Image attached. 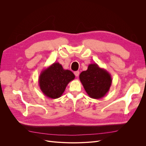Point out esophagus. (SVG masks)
I'll return each instance as SVG.
<instances>
[{
	"instance_id": "obj_1",
	"label": "esophagus",
	"mask_w": 146,
	"mask_h": 146,
	"mask_svg": "<svg viewBox=\"0 0 146 146\" xmlns=\"http://www.w3.org/2000/svg\"><path fill=\"white\" fill-rule=\"evenodd\" d=\"M79 71H76V72H74V75L76 76V77H78L79 76Z\"/></svg>"
}]
</instances>
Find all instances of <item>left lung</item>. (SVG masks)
Segmentation results:
<instances>
[{"label":"left lung","instance_id":"obj_1","mask_svg":"<svg viewBox=\"0 0 146 146\" xmlns=\"http://www.w3.org/2000/svg\"><path fill=\"white\" fill-rule=\"evenodd\" d=\"M79 79L88 95L93 99L105 96L112 84L111 74L96 63L90 64L87 70L80 74Z\"/></svg>","mask_w":146,"mask_h":146}]
</instances>
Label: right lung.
Returning <instances> with one entry per match:
<instances>
[{"instance_id":"right-lung-1","label":"right lung","mask_w":146,"mask_h":146,"mask_svg":"<svg viewBox=\"0 0 146 146\" xmlns=\"http://www.w3.org/2000/svg\"><path fill=\"white\" fill-rule=\"evenodd\" d=\"M74 78L70 70H64L59 63H54L41 72L38 83L45 96L57 99L63 95L68 83Z\"/></svg>"}]
</instances>
